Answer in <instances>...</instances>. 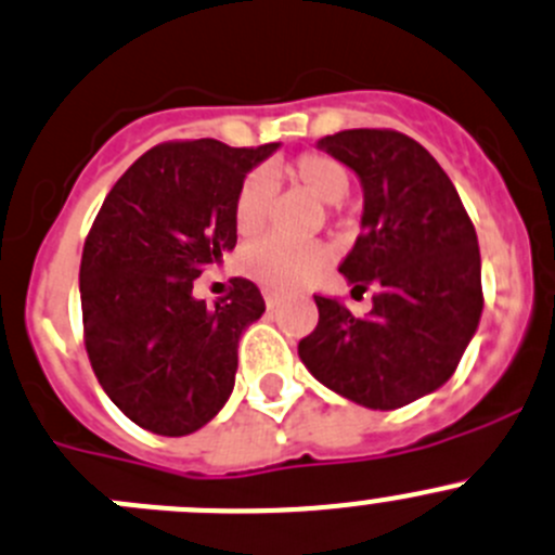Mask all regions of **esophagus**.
I'll use <instances>...</instances> for the list:
<instances>
[{
    "label": "esophagus",
    "mask_w": 555,
    "mask_h": 555,
    "mask_svg": "<svg viewBox=\"0 0 555 555\" xmlns=\"http://www.w3.org/2000/svg\"><path fill=\"white\" fill-rule=\"evenodd\" d=\"M266 304H268V309H273V306H279V300H282V293H276V289H266Z\"/></svg>",
    "instance_id": "1"
}]
</instances>
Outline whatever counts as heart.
Here are the masks:
<instances>
[{"label": "heart", "mask_w": 555, "mask_h": 555, "mask_svg": "<svg viewBox=\"0 0 555 555\" xmlns=\"http://www.w3.org/2000/svg\"><path fill=\"white\" fill-rule=\"evenodd\" d=\"M284 173L304 186L325 206H336L344 201L349 190V176L341 165L325 154H304L284 165ZM268 203H271V184L266 176L255 173L244 181L235 201V228L241 235H255L266 224ZM327 260V251L317 244H295L271 235V238L255 241L241 255V268L251 279L273 289H289L314 276Z\"/></svg>", "instance_id": "obj_1"}]
</instances>
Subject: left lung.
<instances>
[{"mask_svg":"<svg viewBox=\"0 0 555 555\" xmlns=\"http://www.w3.org/2000/svg\"><path fill=\"white\" fill-rule=\"evenodd\" d=\"M358 176L363 217L338 271L352 293L374 284L352 317L317 295L320 322L298 344L317 382L369 409L431 396L459 369L482 314L475 224L437 159L392 129H344L317 141Z\"/></svg>","mask_w":555,"mask_h":555,"instance_id":"8db88e82","label":"left lung"}]
</instances>
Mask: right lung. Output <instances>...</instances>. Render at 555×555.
Returning a JSON list of instances; mask_svg holds the SVG:
<instances>
[{
  "label": "right lung",
  "instance_id": "1",
  "mask_svg": "<svg viewBox=\"0 0 555 555\" xmlns=\"http://www.w3.org/2000/svg\"><path fill=\"white\" fill-rule=\"evenodd\" d=\"M279 143H163L116 181L80 260L86 352L102 390L146 431L186 437L228 403L238 341L266 311L249 279L206 306L195 279L235 249V201Z\"/></svg>",
  "mask_w": 555,
  "mask_h": 555
}]
</instances>
